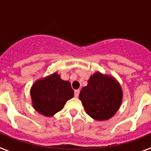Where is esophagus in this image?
Returning <instances> with one entry per match:
<instances>
[{"label":"esophagus","mask_w":151,"mask_h":151,"mask_svg":"<svg viewBox=\"0 0 151 151\" xmlns=\"http://www.w3.org/2000/svg\"><path fill=\"white\" fill-rule=\"evenodd\" d=\"M79 94H80V90L78 89V90H75V91H74V96L78 98V96H79Z\"/></svg>","instance_id":"1"}]
</instances>
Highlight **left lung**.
Masks as SVG:
<instances>
[{
    "label": "left lung",
    "instance_id": "left-lung-1",
    "mask_svg": "<svg viewBox=\"0 0 151 151\" xmlns=\"http://www.w3.org/2000/svg\"><path fill=\"white\" fill-rule=\"evenodd\" d=\"M123 98L122 86L113 76L99 71L81 90L79 99L90 117L96 121L110 119L119 110Z\"/></svg>",
    "mask_w": 151,
    "mask_h": 151
}]
</instances>
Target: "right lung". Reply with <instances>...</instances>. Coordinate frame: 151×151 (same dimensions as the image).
<instances>
[{"label": "right lung", "instance_id": "obj_1", "mask_svg": "<svg viewBox=\"0 0 151 151\" xmlns=\"http://www.w3.org/2000/svg\"><path fill=\"white\" fill-rule=\"evenodd\" d=\"M73 96L70 82L62 80L57 72L36 81L30 88L33 107L47 117L60 111Z\"/></svg>", "mask_w": 151, "mask_h": 151}]
</instances>
